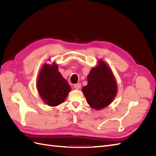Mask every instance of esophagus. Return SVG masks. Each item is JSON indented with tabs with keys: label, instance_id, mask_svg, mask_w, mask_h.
Segmentation results:
<instances>
[{
	"label": "esophagus",
	"instance_id": "34e87169",
	"mask_svg": "<svg viewBox=\"0 0 156 156\" xmlns=\"http://www.w3.org/2000/svg\"><path fill=\"white\" fill-rule=\"evenodd\" d=\"M73 87L76 89H80L81 87V83H77V84H75L73 85Z\"/></svg>",
	"mask_w": 156,
	"mask_h": 156
}]
</instances>
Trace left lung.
Masks as SVG:
<instances>
[{"mask_svg":"<svg viewBox=\"0 0 156 156\" xmlns=\"http://www.w3.org/2000/svg\"><path fill=\"white\" fill-rule=\"evenodd\" d=\"M93 68L88 75V84L82 91L88 105L99 110L108 106L114 100L117 84L112 72L102 60Z\"/></svg>","mask_w":156,"mask_h":156,"instance_id":"1","label":"left lung"}]
</instances>
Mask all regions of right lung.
<instances>
[{"label": "right lung", "instance_id": "1", "mask_svg": "<svg viewBox=\"0 0 156 156\" xmlns=\"http://www.w3.org/2000/svg\"><path fill=\"white\" fill-rule=\"evenodd\" d=\"M37 88L42 100L52 107L63 103L71 90L66 80L58 72V66L55 64L43 66L37 79Z\"/></svg>", "mask_w": 156, "mask_h": 156}]
</instances>
